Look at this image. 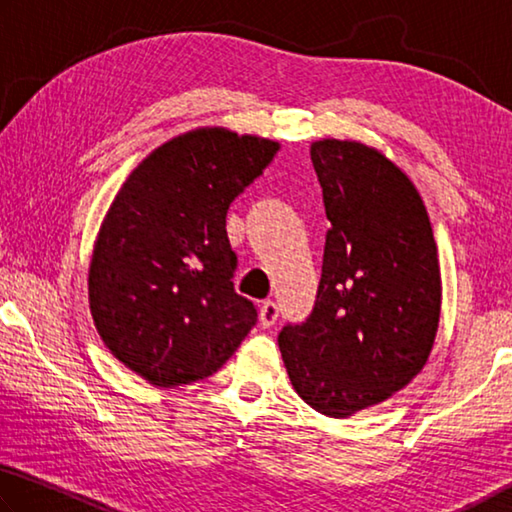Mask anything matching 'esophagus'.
I'll return each mask as SVG.
<instances>
[{"mask_svg":"<svg viewBox=\"0 0 512 512\" xmlns=\"http://www.w3.org/2000/svg\"><path fill=\"white\" fill-rule=\"evenodd\" d=\"M279 312H281L279 303L263 301V306H261V324H263V328L274 326L276 319H279Z\"/></svg>","mask_w":512,"mask_h":512,"instance_id":"esophagus-1","label":"esophagus"}]
</instances>
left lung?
<instances>
[{"label":"left lung","instance_id":"8db88e82","mask_svg":"<svg viewBox=\"0 0 512 512\" xmlns=\"http://www.w3.org/2000/svg\"><path fill=\"white\" fill-rule=\"evenodd\" d=\"M326 233L317 299L279 348L312 409L348 418L423 371L441 315V272L416 186L382 152L324 139L310 148Z\"/></svg>","mask_w":512,"mask_h":512}]
</instances>
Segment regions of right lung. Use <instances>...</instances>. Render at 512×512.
Segmentation results:
<instances>
[{"label": "right lung", "instance_id": "1", "mask_svg": "<svg viewBox=\"0 0 512 512\" xmlns=\"http://www.w3.org/2000/svg\"><path fill=\"white\" fill-rule=\"evenodd\" d=\"M279 143L222 128L159 146L125 179L98 231L89 308L116 360L155 387L213 375L258 321L233 288L229 204Z\"/></svg>", "mask_w": 512, "mask_h": 512}]
</instances>
